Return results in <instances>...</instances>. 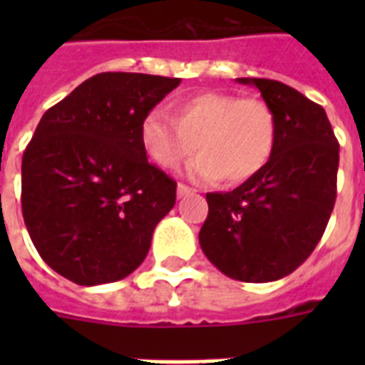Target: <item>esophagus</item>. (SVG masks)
I'll return each mask as SVG.
<instances>
[{"label": "esophagus", "instance_id": "obj_1", "mask_svg": "<svg viewBox=\"0 0 365 365\" xmlns=\"http://www.w3.org/2000/svg\"><path fill=\"white\" fill-rule=\"evenodd\" d=\"M191 193H193V189L183 185V183H178V199H183V197H187Z\"/></svg>", "mask_w": 365, "mask_h": 365}]
</instances>
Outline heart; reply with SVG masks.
<instances>
[{"mask_svg":"<svg viewBox=\"0 0 365 365\" xmlns=\"http://www.w3.org/2000/svg\"><path fill=\"white\" fill-rule=\"evenodd\" d=\"M176 119L153 110L140 126L143 149L159 166L176 170L199 145L187 166L197 183L225 178L240 183L269 163L277 143V115L265 100L227 93H197L178 100Z\"/></svg>","mask_w":365,"mask_h":365,"instance_id":"b5f03b06","label":"heart"}]
</instances>
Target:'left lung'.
Wrapping results in <instances>:
<instances>
[{"label":"left lung","instance_id":"8db88e82","mask_svg":"<svg viewBox=\"0 0 365 365\" xmlns=\"http://www.w3.org/2000/svg\"><path fill=\"white\" fill-rule=\"evenodd\" d=\"M277 115L269 163L227 193H206L205 255L240 282H272L294 272L322 239L337 195L339 143L322 106L280 81L239 77Z\"/></svg>","mask_w":365,"mask_h":365}]
</instances>
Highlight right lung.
Here are the masks:
<instances>
[{
	"mask_svg": "<svg viewBox=\"0 0 365 365\" xmlns=\"http://www.w3.org/2000/svg\"><path fill=\"white\" fill-rule=\"evenodd\" d=\"M182 79L106 71L45 111L22 157V216L53 271L79 286L142 265L176 182L149 165L143 117Z\"/></svg>",
	"mask_w": 365,
	"mask_h": 365,
	"instance_id": "add662e5",
	"label": "right lung"
}]
</instances>
